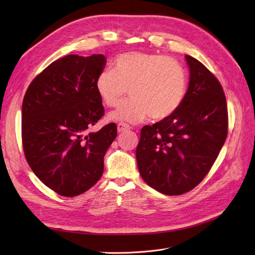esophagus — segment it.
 <instances>
[{"label": "esophagus", "mask_w": 255, "mask_h": 255, "mask_svg": "<svg viewBox=\"0 0 255 255\" xmlns=\"http://www.w3.org/2000/svg\"><path fill=\"white\" fill-rule=\"evenodd\" d=\"M117 129H118L119 133H122V132H125V130L129 129V127H128V125H126V123H122V122H121V123H118Z\"/></svg>", "instance_id": "esophagus-1"}]
</instances>
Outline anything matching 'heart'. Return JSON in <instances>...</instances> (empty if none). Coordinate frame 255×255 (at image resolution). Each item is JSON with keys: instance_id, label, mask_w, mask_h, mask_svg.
Instances as JSON below:
<instances>
[{"instance_id": "obj_1", "label": "heart", "mask_w": 255, "mask_h": 255, "mask_svg": "<svg viewBox=\"0 0 255 255\" xmlns=\"http://www.w3.org/2000/svg\"><path fill=\"white\" fill-rule=\"evenodd\" d=\"M186 73L179 61L154 53L128 52L114 61L113 70L98 75L96 90L109 107L118 106L129 90V101L110 114V119L138 123L149 117L168 118L186 95Z\"/></svg>"}]
</instances>
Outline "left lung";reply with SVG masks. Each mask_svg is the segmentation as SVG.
I'll list each match as a JSON object with an SVG mask.
<instances>
[{
	"label": "left lung",
	"mask_w": 255,
	"mask_h": 255,
	"mask_svg": "<svg viewBox=\"0 0 255 255\" xmlns=\"http://www.w3.org/2000/svg\"><path fill=\"white\" fill-rule=\"evenodd\" d=\"M189 84L183 103L168 118L144 126L136 149L143 181L168 196L195 188L211 170L228 135V109L219 81L185 55Z\"/></svg>",
	"instance_id": "1"
}]
</instances>
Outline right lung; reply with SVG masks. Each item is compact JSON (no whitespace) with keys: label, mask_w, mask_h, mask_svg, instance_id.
<instances>
[{"label":"right lung","mask_w":255,"mask_h":255,"mask_svg":"<svg viewBox=\"0 0 255 255\" xmlns=\"http://www.w3.org/2000/svg\"><path fill=\"white\" fill-rule=\"evenodd\" d=\"M105 64L102 54L59 58L36 76L23 99L25 158L38 179L60 196L75 197L94 186L117 136L115 123L88 133L104 115L96 81Z\"/></svg>","instance_id":"obj_1"}]
</instances>
